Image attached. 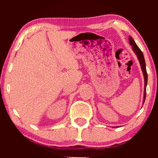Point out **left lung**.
<instances>
[{
    "label": "left lung",
    "mask_w": 158,
    "mask_h": 158,
    "mask_svg": "<svg viewBox=\"0 0 158 158\" xmlns=\"http://www.w3.org/2000/svg\"><path fill=\"white\" fill-rule=\"evenodd\" d=\"M128 41H129V44L132 47V50L135 52V53L137 56V59H138L139 64H140L141 69H142L143 77H144V93H143V104H144L145 99H146V86H147V81H148V75L147 72H146V61H145L144 56L142 51L139 50L137 44L135 43V40L132 39L131 36L128 37Z\"/></svg>",
    "instance_id": "1"
}]
</instances>
